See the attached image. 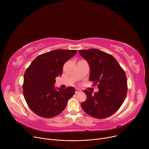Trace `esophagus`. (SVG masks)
<instances>
[{
    "mask_svg": "<svg viewBox=\"0 0 149 149\" xmlns=\"http://www.w3.org/2000/svg\"><path fill=\"white\" fill-rule=\"evenodd\" d=\"M81 92V90H79L78 89H75V94H78V93H79Z\"/></svg>",
    "mask_w": 149,
    "mask_h": 149,
    "instance_id": "1",
    "label": "esophagus"
}]
</instances>
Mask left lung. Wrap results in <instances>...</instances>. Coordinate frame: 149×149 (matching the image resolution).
Listing matches in <instances>:
<instances>
[{
    "label": "left lung",
    "mask_w": 149,
    "mask_h": 149,
    "mask_svg": "<svg viewBox=\"0 0 149 149\" xmlns=\"http://www.w3.org/2000/svg\"><path fill=\"white\" fill-rule=\"evenodd\" d=\"M79 53L90 65V81L99 88L94 94L87 90L84 91L87 100L81 103V107L94 118L109 117L120 108L127 95L125 72L109 54L97 49L79 50Z\"/></svg>",
    "instance_id": "left-lung-1"
}]
</instances>
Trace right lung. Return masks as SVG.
Segmentation results:
<instances>
[{
	"mask_svg": "<svg viewBox=\"0 0 149 149\" xmlns=\"http://www.w3.org/2000/svg\"><path fill=\"white\" fill-rule=\"evenodd\" d=\"M77 50L56 49L37 56L25 71L23 94L30 109L44 118L61 114L75 94L72 87L55 90V78L62 75L64 63Z\"/></svg>",
	"mask_w": 149,
	"mask_h": 149,
	"instance_id": "1",
	"label": "right lung"
}]
</instances>
